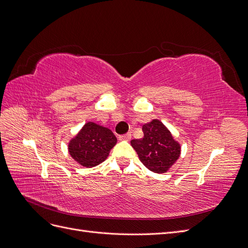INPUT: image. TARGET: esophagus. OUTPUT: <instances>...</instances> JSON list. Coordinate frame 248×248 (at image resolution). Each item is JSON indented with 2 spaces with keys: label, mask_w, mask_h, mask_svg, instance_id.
<instances>
[{
  "label": "esophagus",
  "mask_w": 248,
  "mask_h": 248,
  "mask_svg": "<svg viewBox=\"0 0 248 248\" xmlns=\"http://www.w3.org/2000/svg\"><path fill=\"white\" fill-rule=\"evenodd\" d=\"M130 139H131V133L130 132L119 137V140H129Z\"/></svg>",
  "instance_id": "1"
}]
</instances>
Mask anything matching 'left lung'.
<instances>
[{"label": "left lung", "mask_w": 248, "mask_h": 248, "mask_svg": "<svg viewBox=\"0 0 248 248\" xmlns=\"http://www.w3.org/2000/svg\"><path fill=\"white\" fill-rule=\"evenodd\" d=\"M142 132L141 140L130 141L132 148L147 169L158 174L166 172L179 158L180 145L158 120L145 124Z\"/></svg>", "instance_id": "obj_1"}]
</instances>
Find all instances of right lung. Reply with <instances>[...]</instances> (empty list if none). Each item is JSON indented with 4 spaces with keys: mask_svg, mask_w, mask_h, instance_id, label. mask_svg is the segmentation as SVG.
<instances>
[{
    "mask_svg": "<svg viewBox=\"0 0 248 248\" xmlns=\"http://www.w3.org/2000/svg\"><path fill=\"white\" fill-rule=\"evenodd\" d=\"M117 138L110 129L94 122H88L69 142V153L81 166L93 168L107 159Z\"/></svg>",
    "mask_w": 248,
    "mask_h": 248,
    "instance_id": "obj_1",
    "label": "right lung"
}]
</instances>
